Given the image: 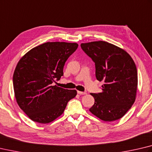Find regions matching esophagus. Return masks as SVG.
<instances>
[{
    "label": "esophagus",
    "mask_w": 152,
    "mask_h": 152,
    "mask_svg": "<svg viewBox=\"0 0 152 152\" xmlns=\"http://www.w3.org/2000/svg\"><path fill=\"white\" fill-rule=\"evenodd\" d=\"M78 94H80V95H85V94H86V92H81V91H78Z\"/></svg>",
    "instance_id": "34e87169"
}]
</instances>
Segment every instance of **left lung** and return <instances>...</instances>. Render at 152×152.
<instances>
[{"label":"left lung","mask_w":152,"mask_h":152,"mask_svg":"<svg viewBox=\"0 0 152 152\" xmlns=\"http://www.w3.org/2000/svg\"><path fill=\"white\" fill-rule=\"evenodd\" d=\"M82 49L95 63L96 77L104 81L102 92L92 94L94 104L90 112L105 122L120 119L136 98L137 72L130 55L105 41L82 43Z\"/></svg>","instance_id":"obj_1"}]
</instances>
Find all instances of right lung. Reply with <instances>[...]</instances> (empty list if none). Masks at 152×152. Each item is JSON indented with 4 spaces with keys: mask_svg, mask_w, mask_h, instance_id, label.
<instances>
[{
    "mask_svg": "<svg viewBox=\"0 0 152 152\" xmlns=\"http://www.w3.org/2000/svg\"><path fill=\"white\" fill-rule=\"evenodd\" d=\"M77 43L48 42L36 46L19 60L13 74L15 96L30 120L40 124L53 122L77 94L54 84L63 76L65 62L76 51Z\"/></svg>",
    "mask_w": 152,
    "mask_h": 152,
    "instance_id": "right-lung-1",
    "label": "right lung"
}]
</instances>
